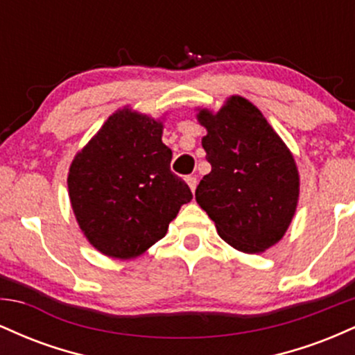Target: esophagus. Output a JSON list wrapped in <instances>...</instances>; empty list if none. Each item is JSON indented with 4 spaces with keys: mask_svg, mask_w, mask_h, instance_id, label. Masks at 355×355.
<instances>
[{
    "mask_svg": "<svg viewBox=\"0 0 355 355\" xmlns=\"http://www.w3.org/2000/svg\"><path fill=\"white\" fill-rule=\"evenodd\" d=\"M185 180L189 183L191 191H195V189H197V177L195 175H189V177H185Z\"/></svg>",
    "mask_w": 355,
    "mask_h": 355,
    "instance_id": "obj_1",
    "label": "esophagus"
}]
</instances>
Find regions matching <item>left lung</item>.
<instances>
[{
    "label": "left lung",
    "mask_w": 355,
    "mask_h": 355,
    "mask_svg": "<svg viewBox=\"0 0 355 355\" xmlns=\"http://www.w3.org/2000/svg\"><path fill=\"white\" fill-rule=\"evenodd\" d=\"M198 120L207 128L202 146L211 172L198 183L195 198L227 243L259 254L284 237L295 214L294 157L242 96H232L217 115L203 110Z\"/></svg>",
    "instance_id": "8db88e82"
}]
</instances>
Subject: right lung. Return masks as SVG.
I'll use <instances>...</instances> for the list:
<instances>
[{
  "instance_id": "add662e5",
  "label": "right lung",
  "mask_w": 355,
  "mask_h": 355,
  "mask_svg": "<svg viewBox=\"0 0 355 355\" xmlns=\"http://www.w3.org/2000/svg\"><path fill=\"white\" fill-rule=\"evenodd\" d=\"M170 162L162 125L130 110L110 116L76 155L68 175L71 207L101 254L132 259L165 237L193 197Z\"/></svg>"
}]
</instances>
